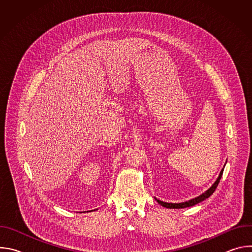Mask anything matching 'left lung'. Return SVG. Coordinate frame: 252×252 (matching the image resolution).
Here are the masks:
<instances>
[{
  "instance_id": "8db88e82",
  "label": "left lung",
  "mask_w": 252,
  "mask_h": 252,
  "mask_svg": "<svg viewBox=\"0 0 252 252\" xmlns=\"http://www.w3.org/2000/svg\"><path fill=\"white\" fill-rule=\"evenodd\" d=\"M224 166H225V164H224ZM223 169H224V168L221 169V171H220V175H219L217 181H215V183H214L205 192H203L202 194H200L199 196H197V197H195V198H192V199H189V200H188V201L181 202V203H169V202H164V201H161V200H159V199H158V198H156V200H157L161 206L166 207V208H173V209H174V208H175V209L177 208V209H178V208H186V207L193 206V205H195V204H197V203L203 201L204 199L208 198V197L215 191V189L218 188V186H219V184H220V178H221L222 173H223Z\"/></svg>"
}]
</instances>
